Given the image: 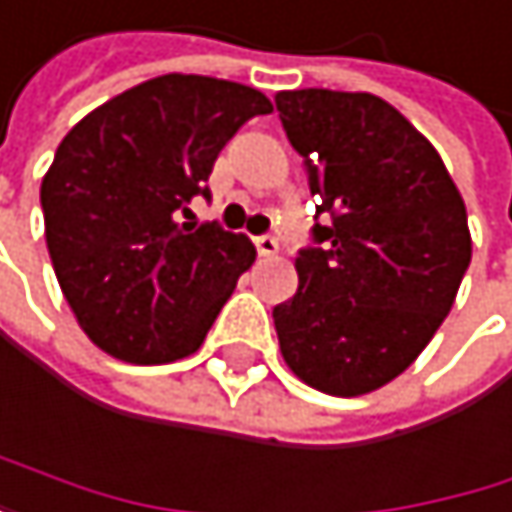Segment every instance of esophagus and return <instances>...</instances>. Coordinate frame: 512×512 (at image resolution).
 Returning <instances> with one entry per match:
<instances>
[{"mask_svg":"<svg viewBox=\"0 0 512 512\" xmlns=\"http://www.w3.org/2000/svg\"><path fill=\"white\" fill-rule=\"evenodd\" d=\"M256 250H259V256H277L280 244H277V238H271V235H259V238H256Z\"/></svg>","mask_w":512,"mask_h":512,"instance_id":"1","label":"esophagus"}]
</instances>
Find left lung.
I'll return each instance as SVG.
<instances>
[{
    "label": "left lung",
    "mask_w": 512,
    "mask_h": 512,
    "mask_svg": "<svg viewBox=\"0 0 512 512\" xmlns=\"http://www.w3.org/2000/svg\"><path fill=\"white\" fill-rule=\"evenodd\" d=\"M274 105L326 220L274 307L280 353L307 386L356 398L407 371L450 313L468 211L431 141L380 96L310 87Z\"/></svg>",
    "instance_id": "8db88e82"
}]
</instances>
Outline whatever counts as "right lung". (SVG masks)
<instances>
[{
    "instance_id": "1",
    "label": "right lung",
    "mask_w": 512,
    "mask_h": 512,
    "mask_svg": "<svg viewBox=\"0 0 512 512\" xmlns=\"http://www.w3.org/2000/svg\"><path fill=\"white\" fill-rule=\"evenodd\" d=\"M271 102L244 84L162 75L90 111L41 180L47 253L87 338L114 359L196 353L253 265L247 235L177 223L220 150Z\"/></svg>"
}]
</instances>
